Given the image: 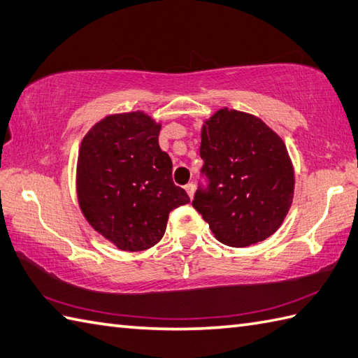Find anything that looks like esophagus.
Listing matches in <instances>:
<instances>
[{"mask_svg":"<svg viewBox=\"0 0 358 358\" xmlns=\"http://www.w3.org/2000/svg\"><path fill=\"white\" fill-rule=\"evenodd\" d=\"M194 189H196V187H194L193 182H189V184H187V185H185V192L188 193L189 199H193V196H194Z\"/></svg>","mask_w":358,"mask_h":358,"instance_id":"1","label":"esophagus"}]
</instances>
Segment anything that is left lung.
Here are the masks:
<instances>
[{"label": "left lung", "mask_w": 358, "mask_h": 358, "mask_svg": "<svg viewBox=\"0 0 358 358\" xmlns=\"http://www.w3.org/2000/svg\"><path fill=\"white\" fill-rule=\"evenodd\" d=\"M202 173L193 206L214 237L248 246L274 234L294 197V169L287 145L260 117L220 108L201 131Z\"/></svg>", "instance_id": "8db88e82"}]
</instances>
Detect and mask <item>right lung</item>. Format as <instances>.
Segmentation results:
<instances>
[{
    "instance_id": "obj_1",
    "label": "right lung",
    "mask_w": 358,
    "mask_h": 358,
    "mask_svg": "<svg viewBox=\"0 0 358 358\" xmlns=\"http://www.w3.org/2000/svg\"><path fill=\"white\" fill-rule=\"evenodd\" d=\"M161 124L144 112L108 115L79 147V208L94 231L122 251H144L162 239L171 210L189 202L171 179L159 147Z\"/></svg>"
}]
</instances>
